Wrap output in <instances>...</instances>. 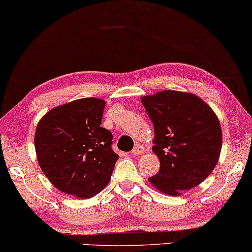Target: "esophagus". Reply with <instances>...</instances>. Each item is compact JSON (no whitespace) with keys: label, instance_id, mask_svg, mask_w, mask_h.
Segmentation results:
<instances>
[{"label":"esophagus","instance_id":"34e87169","mask_svg":"<svg viewBox=\"0 0 252 252\" xmlns=\"http://www.w3.org/2000/svg\"><path fill=\"white\" fill-rule=\"evenodd\" d=\"M144 153H145V147H144L143 145H135V147L133 148L132 151V155H143Z\"/></svg>","mask_w":252,"mask_h":252}]
</instances>
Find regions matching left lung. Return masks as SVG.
Masks as SVG:
<instances>
[{
  "instance_id": "left-lung-1",
  "label": "left lung",
  "mask_w": 252,
  "mask_h": 252,
  "mask_svg": "<svg viewBox=\"0 0 252 252\" xmlns=\"http://www.w3.org/2000/svg\"><path fill=\"white\" fill-rule=\"evenodd\" d=\"M141 100L154 125L153 152L160 160L159 172L148 181L171 196L199 185L215 169L222 148L215 111L198 96L179 91H161Z\"/></svg>"
}]
</instances>
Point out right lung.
Returning a JSON list of instances; mask_svg holds the SVG:
<instances>
[{
	"label": "right lung",
	"mask_w": 252,
	"mask_h": 252,
	"mask_svg": "<svg viewBox=\"0 0 252 252\" xmlns=\"http://www.w3.org/2000/svg\"><path fill=\"white\" fill-rule=\"evenodd\" d=\"M106 101L89 97L55 107L37 123V162L58 190L79 198L98 194L109 183L119 156L112 134L101 127Z\"/></svg>",
	"instance_id": "right-lung-1"
}]
</instances>
